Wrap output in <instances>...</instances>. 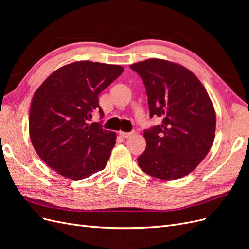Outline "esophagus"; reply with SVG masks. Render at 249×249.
I'll return each mask as SVG.
<instances>
[{
    "label": "esophagus",
    "mask_w": 249,
    "mask_h": 249,
    "mask_svg": "<svg viewBox=\"0 0 249 249\" xmlns=\"http://www.w3.org/2000/svg\"><path fill=\"white\" fill-rule=\"evenodd\" d=\"M119 135H120V136H122V137H124V138H130V137H132L133 136V135L135 134V132H130V133H125V132H122V131H120L119 133H118Z\"/></svg>",
    "instance_id": "esophagus-1"
}]
</instances>
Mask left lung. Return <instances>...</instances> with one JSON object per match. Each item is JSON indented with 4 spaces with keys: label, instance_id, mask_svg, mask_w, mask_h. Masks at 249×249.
<instances>
[{
    "label": "left lung",
    "instance_id": "obj_1",
    "mask_svg": "<svg viewBox=\"0 0 249 249\" xmlns=\"http://www.w3.org/2000/svg\"><path fill=\"white\" fill-rule=\"evenodd\" d=\"M144 82L150 117L160 125L144 131L146 148L139 158L147 175L172 180L189 175L213 144L216 114L213 103L195 74L183 65L147 59L131 65Z\"/></svg>",
    "mask_w": 249,
    "mask_h": 249
}]
</instances>
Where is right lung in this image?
<instances>
[{
	"label": "right lung",
	"mask_w": 249,
	"mask_h": 249,
	"mask_svg": "<svg viewBox=\"0 0 249 249\" xmlns=\"http://www.w3.org/2000/svg\"><path fill=\"white\" fill-rule=\"evenodd\" d=\"M124 67L76 61L52 72L37 88L29 114V134L37 155L49 167L72 180L106 167L116 134L88 124L92 112H104L99 94Z\"/></svg>",
	"instance_id": "right-lung-1"
}]
</instances>
